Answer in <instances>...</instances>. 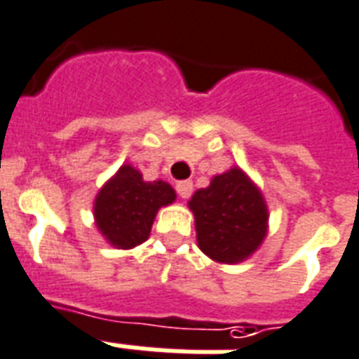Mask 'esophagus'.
<instances>
[{
	"mask_svg": "<svg viewBox=\"0 0 359 359\" xmlns=\"http://www.w3.org/2000/svg\"><path fill=\"white\" fill-rule=\"evenodd\" d=\"M191 190H194V184H191L190 180H180V182H177V194L182 199L190 198Z\"/></svg>",
	"mask_w": 359,
	"mask_h": 359,
	"instance_id": "obj_1",
	"label": "esophagus"
}]
</instances>
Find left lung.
Returning <instances> with one entry per match:
<instances>
[{
  "label": "left lung",
  "instance_id": "1",
  "mask_svg": "<svg viewBox=\"0 0 359 359\" xmlns=\"http://www.w3.org/2000/svg\"><path fill=\"white\" fill-rule=\"evenodd\" d=\"M196 218L198 245L210 259L239 264L258 250L267 235V205L239 168L216 175L188 201Z\"/></svg>",
  "mask_w": 359,
  "mask_h": 359
}]
</instances>
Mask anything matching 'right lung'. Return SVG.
Returning <instances> with one entry per match:
<instances>
[{"label":"right lung","mask_w":359,"mask_h":359,"mask_svg":"<svg viewBox=\"0 0 359 359\" xmlns=\"http://www.w3.org/2000/svg\"><path fill=\"white\" fill-rule=\"evenodd\" d=\"M175 198L171 184L144 182L143 175L126 163L95 196V226L107 243L128 250L149 239L158 209L173 203Z\"/></svg>","instance_id":"add662e5"}]
</instances>
